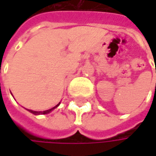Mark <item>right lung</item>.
Segmentation results:
<instances>
[{"label": "right lung", "instance_id": "1", "mask_svg": "<svg viewBox=\"0 0 156 156\" xmlns=\"http://www.w3.org/2000/svg\"><path fill=\"white\" fill-rule=\"evenodd\" d=\"M58 105H59V103H58V105H57L56 107L52 108H51V109H48V110H46V111H41V112H37V111H32V110H29V109H28V110H29V111H30V113L34 114V115H42V114H47V113H49V112H50L51 110H53V109H54V108H57V107H58Z\"/></svg>", "mask_w": 156, "mask_h": 156}]
</instances>
